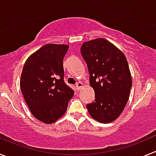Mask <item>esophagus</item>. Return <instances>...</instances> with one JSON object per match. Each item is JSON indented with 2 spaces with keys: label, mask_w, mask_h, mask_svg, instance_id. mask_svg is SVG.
<instances>
[{
  "label": "esophagus",
  "mask_w": 156,
  "mask_h": 156,
  "mask_svg": "<svg viewBox=\"0 0 156 156\" xmlns=\"http://www.w3.org/2000/svg\"><path fill=\"white\" fill-rule=\"evenodd\" d=\"M83 87V83L81 82H78L76 84V89L77 90H80L81 89V87Z\"/></svg>",
  "instance_id": "34e87169"
}]
</instances>
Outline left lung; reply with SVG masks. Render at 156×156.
Segmentation results:
<instances>
[{
    "label": "left lung",
    "mask_w": 156,
    "mask_h": 156,
    "mask_svg": "<svg viewBox=\"0 0 156 156\" xmlns=\"http://www.w3.org/2000/svg\"><path fill=\"white\" fill-rule=\"evenodd\" d=\"M81 55L87 65L95 101L87 105L90 116L109 123L121 115L128 101L132 77L125 55L103 38L84 42Z\"/></svg>",
    "instance_id": "1"
}]
</instances>
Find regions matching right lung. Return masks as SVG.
I'll use <instances>...</instances> for the list:
<instances>
[{
  "label": "right lung",
  "instance_id": "1",
  "mask_svg": "<svg viewBox=\"0 0 156 156\" xmlns=\"http://www.w3.org/2000/svg\"><path fill=\"white\" fill-rule=\"evenodd\" d=\"M67 44H48L33 53L25 62L20 88L36 119L51 124L62 116L74 91L63 80V58Z\"/></svg>",
  "mask_w": 156,
  "mask_h": 156
}]
</instances>
